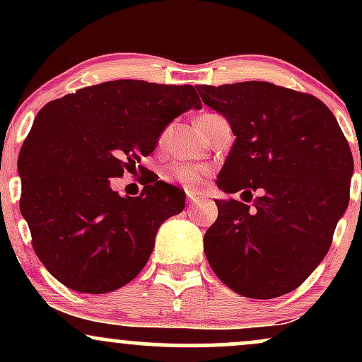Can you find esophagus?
I'll return each mask as SVG.
<instances>
[{
	"mask_svg": "<svg viewBox=\"0 0 362 362\" xmlns=\"http://www.w3.org/2000/svg\"><path fill=\"white\" fill-rule=\"evenodd\" d=\"M187 201H189V204H197V202H199V197H195V195L189 194V195H187Z\"/></svg>",
	"mask_w": 362,
	"mask_h": 362,
	"instance_id": "esophagus-1",
	"label": "esophagus"
}]
</instances>
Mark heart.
Here are the masks:
<instances>
[{
  "mask_svg": "<svg viewBox=\"0 0 362 362\" xmlns=\"http://www.w3.org/2000/svg\"><path fill=\"white\" fill-rule=\"evenodd\" d=\"M211 117H216V114H202L197 119V124L209 120ZM209 175V168L204 165L192 163V161H172L167 168L163 170V178L172 184H177L184 187L187 190H195L204 184V178Z\"/></svg>",
  "mask_w": 362,
  "mask_h": 362,
  "instance_id": "obj_1",
  "label": "heart"
}]
</instances>
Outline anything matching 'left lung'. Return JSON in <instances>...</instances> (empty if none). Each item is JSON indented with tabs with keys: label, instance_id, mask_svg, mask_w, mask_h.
<instances>
[{
	"label": "left lung",
	"instance_id": "8db88e82",
	"mask_svg": "<svg viewBox=\"0 0 362 362\" xmlns=\"http://www.w3.org/2000/svg\"><path fill=\"white\" fill-rule=\"evenodd\" d=\"M197 91L236 136L216 184L243 199L216 201L218 219L204 235L207 262L245 298L291 293L327 255L349 206L354 160L346 136L310 93L267 81Z\"/></svg>",
	"mask_w": 362,
	"mask_h": 362
}]
</instances>
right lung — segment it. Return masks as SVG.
Here are the masks:
<instances>
[{"label":"right lung","instance_id":"right-lung-1","mask_svg":"<svg viewBox=\"0 0 362 362\" xmlns=\"http://www.w3.org/2000/svg\"><path fill=\"white\" fill-rule=\"evenodd\" d=\"M201 107L190 85L115 80L40 109L20 149V211L37 257L66 288L110 293L143 271L185 192L155 178L122 197L110 178L151 155L177 115Z\"/></svg>","mask_w":362,"mask_h":362}]
</instances>
